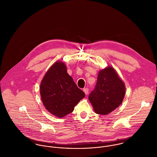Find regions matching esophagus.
<instances>
[{
	"mask_svg": "<svg viewBox=\"0 0 157 157\" xmlns=\"http://www.w3.org/2000/svg\"><path fill=\"white\" fill-rule=\"evenodd\" d=\"M83 90V92H85V94L86 95H87L88 94V92H89V89L88 88H84Z\"/></svg>",
	"mask_w": 157,
	"mask_h": 157,
	"instance_id": "1",
	"label": "esophagus"
}]
</instances>
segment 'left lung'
Instances as JSON below:
<instances>
[{
	"instance_id": "8db88e82",
	"label": "left lung",
	"mask_w": 157,
	"mask_h": 157,
	"mask_svg": "<svg viewBox=\"0 0 157 157\" xmlns=\"http://www.w3.org/2000/svg\"><path fill=\"white\" fill-rule=\"evenodd\" d=\"M125 92L124 83L109 66L99 71L95 90L88 98L96 113L107 115L122 103Z\"/></svg>"
}]
</instances>
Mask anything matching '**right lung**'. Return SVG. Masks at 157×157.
<instances>
[{
  "mask_svg": "<svg viewBox=\"0 0 157 157\" xmlns=\"http://www.w3.org/2000/svg\"><path fill=\"white\" fill-rule=\"evenodd\" d=\"M40 93L46 109L58 118L72 112L85 96L67 74V66L62 61L55 62L46 72Z\"/></svg>",
  "mask_w": 157,
  "mask_h": 157,
  "instance_id": "right-lung-1",
  "label": "right lung"
}]
</instances>
